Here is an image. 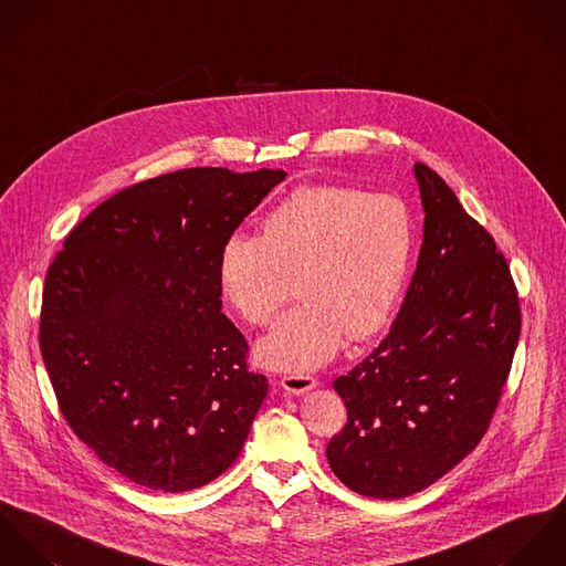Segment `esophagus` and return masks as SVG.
Masks as SVG:
<instances>
[{
  "label": "esophagus",
  "mask_w": 566,
  "mask_h": 566,
  "mask_svg": "<svg viewBox=\"0 0 566 566\" xmlns=\"http://www.w3.org/2000/svg\"><path fill=\"white\" fill-rule=\"evenodd\" d=\"M280 384L291 395H304V392L313 390L316 386V379L313 376H306V374H291V376L282 377Z\"/></svg>",
  "instance_id": "obj_1"
}]
</instances>
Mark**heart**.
Returning <instances> with one entry per match:
<instances>
[{
    "label": "heart",
    "mask_w": 566,
    "mask_h": 566,
    "mask_svg": "<svg viewBox=\"0 0 566 566\" xmlns=\"http://www.w3.org/2000/svg\"><path fill=\"white\" fill-rule=\"evenodd\" d=\"M415 252L408 206L388 192L343 185L291 190L262 219L260 237L232 234L219 252V291L250 325H266L295 280L300 306L255 345L262 367L306 374L345 336L365 340L395 311Z\"/></svg>",
    "instance_id": "1"
}]
</instances>
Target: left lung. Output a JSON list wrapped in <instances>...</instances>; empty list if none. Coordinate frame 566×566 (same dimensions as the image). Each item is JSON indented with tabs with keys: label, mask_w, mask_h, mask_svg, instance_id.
I'll list each match as a JSON object with an SVG mask.
<instances>
[{
	"label": "left lung",
	"mask_w": 566,
	"mask_h": 566,
	"mask_svg": "<svg viewBox=\"0 0 566 566\" xmlns=\"http://www.w3.org/2000/svg\"><path fill=\"white\" fill-rule=\"evenodd\" d=\"M426 212L417 271L386 338L334 390L347 408L327 444L334 475L376 500L415 495L489 430L521 332L510 266L437 171L417 163Z\"/></svg>",
	"instance_id": "8db88e82"
}]
</instances>
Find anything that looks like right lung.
Returning a JSON list of instances; mask_svg holds the SVG:
<instances>
[{
    "mask_svg": "<svg viewBox=\"0 0 566 566\" xmlns=\"http://www.w3.org/2000/svg\"><path fill=\"white\" fill-rule=\"evenodd\" d=\"M286 178L197 167L119 190L50 264L41 354L75 437L129 482L185 493L239 458L269 384L221 313L219 252Z\"/></svg>",
    "mask_w": 566,
    "mask_h": 566,
    "instance_id": "obj_1",
    "label": "right lung"
}]
</instances>
